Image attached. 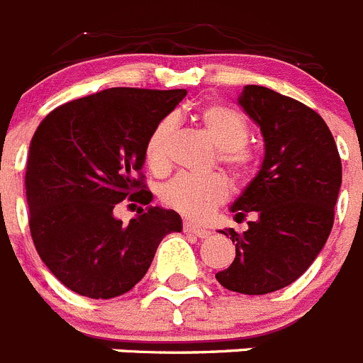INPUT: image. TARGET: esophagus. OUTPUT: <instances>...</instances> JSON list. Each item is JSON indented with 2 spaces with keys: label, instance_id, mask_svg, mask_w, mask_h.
I'll use <instances>...</instances> for the list:
<instances>
[{
  "label": "esophagus",
  "instance_id": "obj_1",
  "mask_svg": "<svg viewBox=\"0 0 363 363\" xmlns=\"http://www.w3.org/2000/svg\"><path fill=\"white\" fill-rule=\"evenodd\" d=\"M184 233L187 234H192V236H198V238H209V230L203 229V227H198L194 225V223H189V221H185L184 223Z\"/></svg>",
  "mask_w": 363,
  "mask_h": 363
}]
</instances>
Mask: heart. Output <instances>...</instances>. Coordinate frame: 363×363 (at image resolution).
I'll list each match as a JSON object with an SVG mask.
<instances>
[{
  "label": "heart",
  "instance_id": "heart-1",
  "mask_svg": "<svg viewBox=\"0 0 363 363\" xmlns=\"http://www.w3.org/2000/svg\"><path fill=\"white\" fill-rule=\"evenodd\" d=\"M198 120L205 133L220 147L218 162L236 182L245 184L255 176L258 160L249 149L251 125L243 112L225 104H209L198 112ZM176 123L172 118H163L154 125L145 140V162L150 172L163 176L171 169V143ZM229 184L221 174L189 176L178 174L167 182L160 191V200L165 207L192 218L203 220L229 198Z\"/></svg>",
  "mask_w": 363,
  "mask_h": 363
}]
</instances>
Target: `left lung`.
<instances>
[{"label": "left lung", "mask_w": 363, "mask_h": 363, "mask_svg": "<svg viewBox=\"0 0 363 363\" xmlns=\"http://www.w3.org/2000/svg\"><path fill=\"white\" fill-rule=\"evenodd\" d=\"M240 105L259 125L265 160L233 205L249 229L221 230L236 243V258L216 280L242 294H267L303 274L325 245L342 185V160L331 130L296 99L267 86L245 85Z\"/></svg>", "instance_id": "obj_1"}]
</instances>
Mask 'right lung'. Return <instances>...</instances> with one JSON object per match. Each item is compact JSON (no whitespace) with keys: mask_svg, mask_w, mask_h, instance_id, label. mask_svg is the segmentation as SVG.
<instances>
[{"mask_svg":"<svg viewBox=\"0 0 363 363\" xmlns=\"http://www.w3.org/2000/svg\"><path fill=\"white\" fill-rule=\"evenodd\" d=\"M185 94L114 86L60 105L38 125L25 172L28 227L43 264L74 293L125 294L145 277L160 242L182 230L174 211L140 207L125 225L114 209L123 200L150 203L145 140Z\"/></svg>","mask_w":363,"mask_h":363,"instance_id":"right-lung-1","label":"right lung"}]
</instances>
